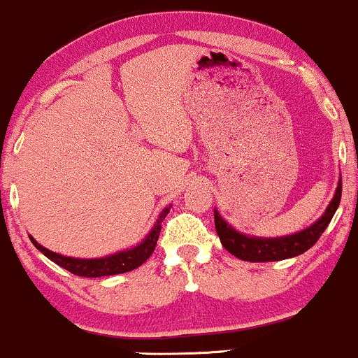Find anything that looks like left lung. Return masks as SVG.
Wrapping results in <instances>:
<instances>
[{
	"label": "left lung",
	"instance_id": "8db88e82",
	"mask_svg": "<svg viewBox=\"0 0 358 358\" xmlns=\"http://www.w3.org/2000/svg\"><path fill=\"white\" fill-rule=\"evenodd\" d=\"M342 199V180L336 187L335 196L331 200L328 208L324 210L322 219L315 222L311 227L305 231L293 234L286 237H274V239H259V237H248L244 234L234 231L231 225L227 224L219 212L213 210V219H215V231L219 234L222 245L232 254V256L242 259V261L250 262H269V261H282L299 254L306 252L308 249L313 248L318 242L324 229L328 227L330 220L334 219L336 208Z\"/></svg>",
	"mask_w": 358,
	"mask_h": 358
}]
</instances>
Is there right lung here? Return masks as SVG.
Here are the masks:
<instances>
[{
  "label": "right lung",
  "mask_w": 358,
  "mask_h": 358,
  "mask_svg": "<svg viewBox=\"0 0 358 358\" xmlns=\"http://www.w3.org/2000/svg\"><path fill=\"white\" fill-rule=\"evenodd\" d=\"M170 212V208H165L159 213L158 220H156L155 227L151 229V232L148 234L146 239L141 244L136 245L134 249L122 250V252L114 254V256L101 257V259H73V257H65L60 254L52 252V250L45 249L43 245H40L34 237H30V241L34 242V245L40 252L45 254L50 261L59 264L60 268L71 271L76 276H84V278H101V276H113V274H121L127 273V271H133L139 268L148 257L153 254L156 248V242H158L159 232H162V222L165 220V217Z\"/></svg>",
  "instance_id": "add662e5"
}]
</instances>
